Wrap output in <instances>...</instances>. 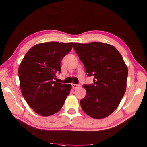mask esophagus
I'll return each mask as SVG.
<instances>
[{"label": "esophagus", "instance_id": "34e87169", "mask_svg": "<svg viewBox=\"0 0 147 147\" xmlns=\"http://www.w3.org/2000/svg\"><path fill=\"white\" fill-rule=\"evenodd\" d=\"M71 85H72V88L73 89H76L80 86V85H79V84H74V83H73Z\"/></svg>", "mask_w": 147, "mask_h": 147}]
</instances>
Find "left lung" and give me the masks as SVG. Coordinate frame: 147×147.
<instances>
[{"mask_svg": "<svg viewBox=\"0 0 147 147\" xmlns=\"http://www.w3.org/2000/svg\"><path fill=\"white\" fill-rule=\"evenodd\" d=\"M73 47L88 76L95 79L94 84L83 86L86 94L80 101L82 109L94 119L107 117L116 110L125 94L127 67L111 45L74 43Z\"/></svg>", "mask_w": 147, "mask_h": 147, "instance_id": "obj_1", "label": "left lung"}]
</instances>
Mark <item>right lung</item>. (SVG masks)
I'll use <instances>...</instances> for the list:
<instances>
[{
  "label": "right lung",
  "mask_w": 147,
  "mask_h": 147,
  "mask_svg": "<svg viewBox=\"0 0 147 147\" xmlns=\"http://www.w3.org/2000/svg\"><path fill=\"white\" fill-rule=\"evenodd\" d=\"M73 43L49 42L36 44L23 58L18 68L22 95L33 111L46 117L58 112L70 93V84L54 81L61 62Z\"/></svg>",
  "instance_id": "right-lung-1"
}]
</instances>
